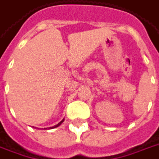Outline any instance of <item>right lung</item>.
Masks as SVG:
<instances>
[{"label": "right lung", "instance_id": "1", "mask_svg": "<svg viewBox=\"0 0 159 159\" xmlns=\"http://www.w3.org/2000/svg\"><path fill=\"white\" fill-rule=\"evenodd\" d=\"M64 121V119H63V120H62L61 121V122H59L58 124L57 125H54V126H52V127H49V129H53V128H56V127H58L59 125H61L62 124V122ZM45 129H47V128H44V130H45Z\"/></svg>", "mask_w": 159, "mask_h": 159}]
</instances>
